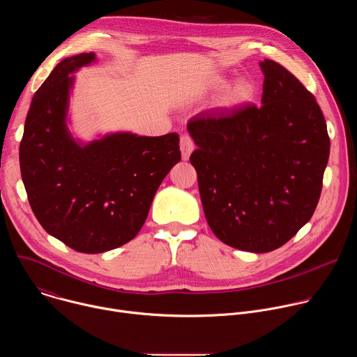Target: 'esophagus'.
<instances>
[{
  "label": "esophagus",
  "mask_w": 357,
  "mask_h": 357,
  "mask_svg": "<svg viewBox=\"0 0 357 357\" xmlns=\"http://www.w3.org/2000/svg\"><path fill=\"white\" fill-rule=\"evenodd\" d=\"M181 152H182V160L183 161H186V160H189V157H190V154L193 152V149H195V144H193V139L189 137V135H182L181 137Z\"/></svg>",
  "instance_id": "1"
}]
</instances>
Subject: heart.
Returning <instances> with one entry per match:
<instances>
[{"label": "heart", "mask_w": 357, "mask_h": 357, "mask_svg": "<svg viewBox=\"0 0 357 357\" xmlns=\"http://www.w3.org/2000/svg\"><path fill=\"white\" fill-rule=\"evenodd\" d=\"M226 86H227V79L225 76H216L209 83V87L212 90H222ZM254 96H256V86H254L252 80L247 77H241L227 87L222 98V105L225 107L243 106L248 103V101H251Z\"/></svg>", "instance_id": "heart-1"}]
</instances>
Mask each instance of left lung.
<instances>
[{
    "instance_id": "left-lung-1",
    "label": "left lung",
    "mask_w": 357,
    "mask_h": 357,
    "mask_svg": "<svg viewBox=\"0 0 357 357\" xmlns=\"http://www.w3.org/2000/svg\"><path fill=\"white\" fill-rule=\"evenodd\" d=\"M260 66L261 106L206 110L188 123L209 227L251 252L281 247L310 222L331 149L314 94L282 65L266 59Z\"/></svg>"
}]
</instances>
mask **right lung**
Masks as SVG:
<instances>
[{
  "label": "right lung",
  "instance_id": "obj_1",
  "mask_svg": "<svg viewBox=\"0 0 357 357\" xmlns=\"http://www.w3.org/2000/svg\"><path fill=\"white\" fill-rule=\"evenodd\" d=\"M94 54L62 61L33 94L20 144L21 175L40 226L70 248L97 254L132 240L158 186L181 161L179 135L117 132L87 145L66 127L73 73Z\"/></svg>",
  "mask_w": 357,
  "mask_h": 357
}]
</instances>
